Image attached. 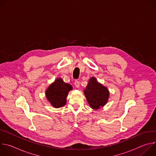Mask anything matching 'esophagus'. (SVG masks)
I'll list each match as a JSON object with an SVG mask.
<instances>
[{
	"instance_id": "1",
	"label": "esophagus",
	"mask_w": 156,
	"mask_h": 156,
	"mask_svg": "<svg viewBox=\"0 0 156 156\" xmlns=\"http://www.w3.org/2000/svg\"><path fill=\"white\" fill-rule=\"evenodd\" d=\"M75 85L76 87H80V82L78 81H75Z\"/></svg>"
}]
</instances>
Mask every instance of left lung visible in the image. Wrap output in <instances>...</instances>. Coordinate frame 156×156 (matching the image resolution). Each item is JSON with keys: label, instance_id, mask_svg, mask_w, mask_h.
Listing matches in <instances>:
<instances>
[{"label": "left lung", "instance_id": "8db88e82", "mask_svg": "<svg viewBox=\"0 0 156 156\" xmlns=\"http://www.w3.org/2000/svg\"><path fill=\"white\" fill-rule=\"evenodd\" d=\"M84 93L88 104L94 110L104 106L109 98L108 89L98 82L95 77H92L89 80Z\"/></svg>", "mask_w": 156, "mask_h": 156}]
</instances>
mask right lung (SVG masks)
<instances>
[{"label":"right lung","instance_id":"right-lung-1","mask_svg":"<svg viewBox=\"0 0 156 156\" xmlns=\"http://www.w3.org/2000/svg\"><path fill=\"white\" fill-rule=\"evenodd\" d=\"M72 88L70 84L65 83L62 78H57L46 90V98L54 107H63L66 104L69 92Z\"/></svg>","mask_w":156,"mask_h":156}]
</instances>
